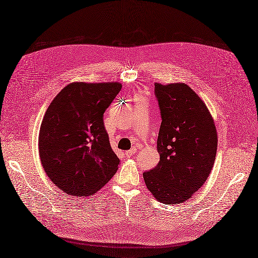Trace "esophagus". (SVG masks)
<instances>
[{"label": "esophagus", "mask_w": 258, "mask_h": 258, "mask_svg": "<svg viewBox=\"0 0 258 258\" xmlns=\"http://www.w3.org/2000/svg\"><path fill=\"white\" fill-rule=\"evenodd\" d=\"M136 152H137V150L134 149V148H132V149L126 151V152H125V155H126L127 157H131L133 154H136Z\"/></svg>", "instance_id": "34e87169"}]
</instances>
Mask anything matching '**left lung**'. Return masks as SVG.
<instances>
[{"mask_svg": "<svg viewBox=\"0 0 258 258\" xmlns=\"http://www.w3.org/2000/svg\"><path fill=\"white\" fill-rule=\"evenodd\" d=\"M162 124L157 138L159 162L143 173L147 188L163 204L187 201L209 176L217 150L214 120L186 84H155Z\"/></svg>", "mask_w": 258, "mask_h": 258, "instance_id": "obj_1", "label": "left lung"}]
</instances>
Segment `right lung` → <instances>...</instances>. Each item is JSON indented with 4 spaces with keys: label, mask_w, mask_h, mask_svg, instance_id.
Listing matches in <instances>:
<instances>
[{
    "label": "right lung",
    "mask_w": 258,
    "mask_h": 258,
    "mask_svg": "<svg viewBox=\"0 0 258 258\" xmlns=\"http://www.w3.org/2000/svg\"><path fill=\"white\" fill-rule=\"evenodd\" d=\"M120 89L119 83H72L49 105L39 153L46 174L65 193L92 195L115 174L119 159L103 116Z\"/></svg>",
    "instance_id": "obj_1"
}]
</instances>
